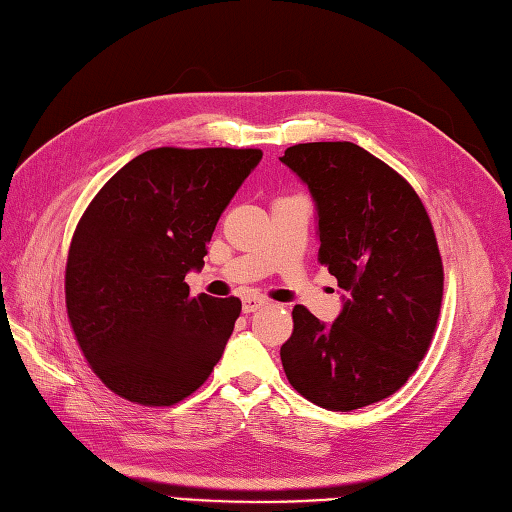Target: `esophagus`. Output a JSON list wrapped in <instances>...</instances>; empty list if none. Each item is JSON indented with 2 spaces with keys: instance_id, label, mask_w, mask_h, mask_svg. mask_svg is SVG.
Wrapping results in <instances>:
<instances>
[{
  "instance_id": "esophagus-1",
  "label": "esophagus",
  "mask_w": 512,
  "mask_h": 512,
  "mask_svg": "<svg viewBox=\"0 0 512 512\" xmlns=\"http://www.w3.org/2000/svg\"><path fill=\"white\" fill-rule=\"evenodd\" d=\"M267 300L263 296H245L243 298V314H254L260 307H265Z\"/></svg>"
}]
</instances>
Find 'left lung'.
Returning a JSON list of instances; mask_svg holds the SVG:
<instances>
[{"mask_svg": "<svg viewBox=\"0 0 512 512\" xmlns=\"http://www.w3.org/2000/svg\"><path fill=\"white\" fill-rule=\"evenodd\" d=\"M280 161L314 196L318 260L347 291L333 325L294 307L280 360L302 398L362 409L398 391L433 340L444 267L431 218L413 187L356 143H298Z\"/></svg>", "mask_w": 512, "mask_h": 512, "instance_id": "left-lung-1", "label": "left lung"}]
</instances>
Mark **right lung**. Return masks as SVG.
<instances>
[{
	"instance_id": "right-lung-1",
	"label": "right lung",
	"mask_w": 512,
	"mask_h": 512,
	"mask_svg": "<svg viewBox=\"0 0 512 512\" xmlns=\"http://www.w3.org/2000/svg\"><path fill=\"white\" fill-rule=\"evenodd\" d=\"M260 150L156 148L92 198L66 263L70 327L90 369L121 398L172 406L210 378L241 300L192 298L185 274Z\"/></svg>"
}]
</instances>
